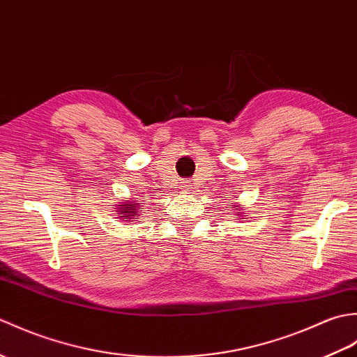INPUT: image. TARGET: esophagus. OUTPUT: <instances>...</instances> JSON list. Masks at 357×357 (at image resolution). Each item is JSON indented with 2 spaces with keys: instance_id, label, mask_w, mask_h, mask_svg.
<instances>
[{
  "instance_id": "1",
  "label": "esophagus",
  "mask_w": 357,
  "mask_h": 357,
  "mask_svg": "<svg viewBox=\"0 0 357 357\" xmlns=\"http://www.w3.org/2000/svg\"><path fill=\"white\" fill-rule=\"evenodd\" d=\"M181 187H183L185 192H190V190H192V185H190V184H188V183H187V181H185V183H183V185H181Z\"/></svg>"
}]
</instances>
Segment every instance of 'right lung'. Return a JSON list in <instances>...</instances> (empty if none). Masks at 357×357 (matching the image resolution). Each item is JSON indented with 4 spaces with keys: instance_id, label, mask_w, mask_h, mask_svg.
Returning a JSON list of instances; mask_svg holds the SVG:
<instances>
[{
    "instance_id": "obj_1",
    "label": "right lung",
    "mask_w": 357,
    "mask_h": 357,
    "mask_svg": "<svg viewBox=\"0 0 357 357\" xmlns=\"http://www.w3.org/2000/svg\"><path fill=\"white\" fill-rule=\"evenodd\" d=\"M138 206H136V204H130V202H127V204H124L123 207H121V211L118 215H123V218L126 219H133L135 216H138L139 215V211H138V208H136ZM135 219H138V218H135Z\"/></svg>"
}]
</instances>
